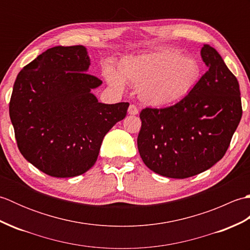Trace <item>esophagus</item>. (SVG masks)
Instances as JSON below:
<instances>
[{
    "label": "esophagus",
    "instance_id": "34e87169",
    "mask_svg": "<svg viewBox=\"0 0 250 250\" xmlns=\"http://www.w3.org/2000/svg\"><path fill=\"white\" fill-rule=\"evenodd\" d=\"M128 113L129 115H137L139 114V108L134 104H131L128 108Z\"/></svg>",
    "mask_w": 250,
    "mask_h": 250
}]
</instances>
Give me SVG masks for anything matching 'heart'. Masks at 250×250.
<instances>
[{
  "mask_svg": "<svg viewBox=\"0 0 250 250\" xmlns=\"http://www.w3.org/2000/svg\"><path fill=\"white\" fill-rule=\"evenodd\" d=\"M104 77L110 87L124 90L125 82L137 88V97L150 107H167L185 99L202 77L200 62L191 56L168 48L126 56L119 62V73L106 67Z\"/></svg>",
  "mask_w": 250,
  "mask_h": 250,
  "instance_id": "b5f03b06",
  "label": "heart"
}]
</instances>
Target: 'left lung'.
Segmentation results:
<instances>
[{"label": "left lung", "instance_id": "left-lung-1", "mask_svg": "<svg viewBox=\"0 0 250 250\" xmlns=\"http://www.w3.org/2000/svg\"><path fill=\"white\" fill-rule=\"evenodd\" d=\"M201 57L208 67L187 97L167 108L141 111L137 136L146 167L169 178L206 171L225 156L242 118L240 84L213 47Z\"/></svg>", "mask_w": 250, "mask_h": 250}]
</instances>
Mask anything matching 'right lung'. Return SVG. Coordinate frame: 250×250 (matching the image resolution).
<instances>
[{"instance_id": "obj_1", "label": "right lung", "mask_w": 250, "mask_h": 250, "mask_svg": "<svg viewBox=\"0 0 250 250\" xmlns=\"http://www.w3.org/2000/svg\"><path fill=\"white\" fill-rule=\"evenodd\" d=\"M84 46H56L16 78L9 117L21 155L52 177L86 173L106 133L126 115L129 103L104 104L91 92L102 81L88 74Z\"/></svg>"}]
</instances>
